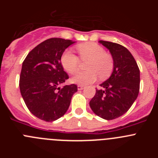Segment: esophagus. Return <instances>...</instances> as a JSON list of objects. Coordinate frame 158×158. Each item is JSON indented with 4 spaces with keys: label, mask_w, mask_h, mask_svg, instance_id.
Masks as SVG:
<instances>
[{
    "label": "esophagus",
    "mask_w": 158,
    "mask_h": 158,
    "mask_svg": "<svg viewBox=\"0 0 158 158\" xmlns=\"http://www.w3.org/2000/svg\"><path fill=\"white\" fill-rule=\"evenodd\" d=\"M77 89H78V90H81V89H84V86L81 85H78Z\"/></svg>",
    "instance_id": "obj_1"
}]
</instances>
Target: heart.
Listing matches in <instances>:
<instances>
[{
  "label": "heart",
  "instance_id": "b5f03b06",
  "mask_svg": "<svg viewBox=\"0 0 158 158\" xmlns=\"http://www.w3.org/2000/svg\"><path fill=\"white\" fill-rule=\"evenodd\" d=\"M80 59L88 61L85 68L88 70L81 72L73 77L72 81L79 85L93 83L98 76L101 80L109 77L114 69L112 56L106 53L104 47L93 42L85 43L77 46ZM80 59L70 51H65L61 57L64 69L70 74H75L80 69Z\"/></svg>",
  "mask_w": 158,
  "mask_h": 158
}]
</instances>
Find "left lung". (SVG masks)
<instances>
[{"mask_svg":"<svg viewBox=\"0 0 158 158\" xmlns=\"http://www.w3.org/2000/svg\"><path fill=\"white\" fill-rule=\"evenodd\" d=\"M109 50L114 60L113 72L89 102L96 115L111 120L130 109L138 97L140 88V71L133 55L123 46L100 40Z\"/></svg>","mask_w":158,"mask_h":158,"instance_id":"8db88e82","label":"left lung"}]
</instances>
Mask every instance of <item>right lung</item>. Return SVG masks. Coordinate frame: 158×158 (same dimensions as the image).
Here are the masks:
<instances>
[{"label":"right lung","mask_w":158,"mask_h":158,"mask_svg":"<svg viewBox=\"0 0 158 158\" xmlns=\"http://www.w3.org/2000/svg\"><path fill=\"white\" fill-rule=\"evenodd\" d=\"M73 43L61 38L48 39L31 50L23 62L19 84L21 96L29 111L46 122L65 115L77 91L74 84L58 87L69 79L61 57Z\"/></svg>","instance_id":"1"}]
</instances>
